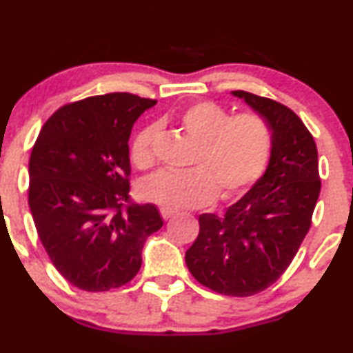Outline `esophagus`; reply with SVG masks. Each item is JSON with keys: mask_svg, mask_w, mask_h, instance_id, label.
Wrapping results in <instances>:
<instances>
[{"mask_svg": "<svg viewBox=\"0 0 353 353\" xmlns=\"http://www.w3.org/2000/svg\"><path fill=\"white\" fill-rule=\"evenodd\" d=\"M174 215H176V212H174V210L161 209V217H163L164 220H169L171 217H174Z\"/></svg>", "mask_w": 353, "mask_h": 353, "instance_id": "esophagus-1", "label": "esophagus"}]
</instances>
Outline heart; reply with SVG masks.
I'll use <instances>...</instances> for the list:
<instances>
[{"label": "heart", "instance_id": "heart-1", "mask_svg": "<svg viewBox=\"0 0 353 353\" xmlns=\"http://www.w3.org/2000/svg\"><path fill=\"white\" fill-rule=\"evenodd\" d=\"M177 123L197 146L188 171H159L141 185L146 201L164 209H195L214 201H230L246 192L268 168L273 136L256 114L230 117L214 101H199L182 110ZM158 125H148L134 136L130 158L138 169L154 165Z\"/></svg>", "mask_w": 353, "mask_h": 353}]
</instances>
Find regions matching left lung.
Listing matches in <instances>:
<instances>
[{"label":"left lung","mask_w":353,"mask_h":353,"mask_svg":"<svg viewBox=\"0 0 353 353\" xmlns=\"http://www.w3.org/2000/svg\"><path fill=\"white\" fill-rule=\"evenodd\" d=\"M273 136L268 168L223 217L202 214L185 265L199 283L225 296H253L270 288L291 265L321 192L317 148L292 110L236 90Z\"/></svg>","instance_id":"8db88e82"}]
</instances>
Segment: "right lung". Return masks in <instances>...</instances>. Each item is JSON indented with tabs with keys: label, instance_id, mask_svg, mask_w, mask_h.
Returning a JSON list of instances; mask_svg holds the SVG:
<instances>
[{
	"label": "right lung",
	"instance_id": "1",
	"mask_svg": "<svg viewBox=\"0 0 353 353\" xmlns=\"http://www.w3.org/2000/svg\"><path fill=\"white\" fill-rule=\"evenodd\" d=\"M156 100L90 97L57 110L29 159V209L50 261L79 290L130 283L146 239L163 227L152 203L130 201V134Z\"/></svg>",
	"mask_w": 353,
	"mask_h": 353
}]
</instances>
